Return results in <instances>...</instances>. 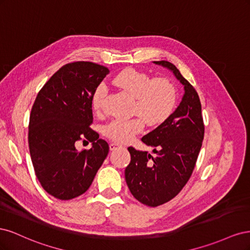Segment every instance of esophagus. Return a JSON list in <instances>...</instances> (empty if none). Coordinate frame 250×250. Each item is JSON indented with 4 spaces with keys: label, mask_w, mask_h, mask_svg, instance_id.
Masks as SVG:
<instances>
[{
    "label": "esophagus",
    "mask_w": 250,
    "mask_h": 250,
    "mask_svg": "<svg viewBox=\"0 0 250 250\" xmlns=\"http://www.w3.org/2000/svg\"><path fill=\"white\" fill-rule=\"evenodd\" d=\"M120 147V145H118V144H115V143H111L110 145H109V149H110V151H113V150H116L117 148H119Z\"/></svg>",
    "instance_id": "1"
}]
</instances>
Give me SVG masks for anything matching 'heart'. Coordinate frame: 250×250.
<instances>
[{
	"mask_svg": "<svg viewBox=\"0 0 250 250\" xmlns=\"http://www.w3.org/2000/svg\"><path fill=\"white\" fill-rule=\"evenodd\" d=\"M113 85L133 99L132 112L138 117L128 120H112L104 127L107 138L117 143L130 142L144 128V122L155 126L167 120L176 104L177 93L173 83L165 78L151 79L149 75L133 69H126L112 79ZM106 88L98 87L93 96V106L100 109Z\"/></svg>",
	"mask_w": 250,
	"mask_h": 250,
	"instance_id": "obj_1",
	"label": "heart"
}]
</instances>
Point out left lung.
I'll return each instance as SVG.
<instances>
[{
    "mask_svg": "<svg viewBox=\"0 0 250 250\" xmlns=\"http://www.w3.org/2000/svg\"><path fill=\"white\" fill-rule=\"evenodd\" d=\"M170 71L185 93L176 109L154 130L144 135L142 142L157 147L153 157L146 151L128 148L130 164L125 169L126 184L135 199L148 207L170 201L191 177L204 135L201 103L195 88L179 70L169 62H153Z\"/></svg>",
    "mask_w": 250,
    "mask_h": 250,
    "instance_id": "obj_1",
    "label": "left lung"
}]
</instances>
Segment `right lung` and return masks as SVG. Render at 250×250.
<instances>
[{"label":"right lung","instance_id":"right-lung-1","mask_svg":"<svg viewBox=\"0 0 250 250\" xmlns=\"http://www.w3.org/2000/svg\"><path fill=\"white\" fill-rule=\"evenodd\" d=\"M108 73L93 62L65 64L37 94L29 121L30 155L42 187L57 199L86 192L108 154V144L88 127L94 93ZM84 137L92 147L79 151L74 143Z\"/></svg>","mask_w":250,"mask_h":250}]
</instances>
